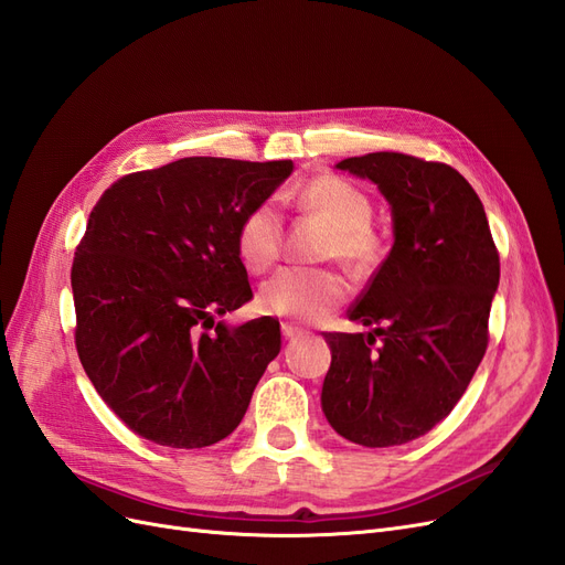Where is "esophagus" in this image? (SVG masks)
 Returning <instances> with one entry per match:
<instances>
[{
    "label": "esophagus",
    "instance_id": "esophagus-1",
    "mask_svg": "<svg viewBox=\"0 0 565 565\" xmlns=\"http://www.w3.org/2000/svg\"><path fill=\"white\" fill-rule=\"evenodd\" d=\"M303 332L299 330V328H295L292 322H282V337L285 339H297V337H301Z\"/></svg>",
    "mask_w": 565,
    "mask_h": 565
}]
</instances>
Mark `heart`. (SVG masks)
<instances>
[{"instance_id": "heart-1", "label": "heart", "mask_w": 565, "mask_h": 565, "mask_svg": "<svg viewBox=\"0 0 565 565\" xmlns=\"http://www.w3.org/2000/svg\"><path fill=\"white\" fill-rule=\"evenodd\" d=\"M301 207L330 226L322 259H337L355 276H367L382 259V237L372 228V200L355 183L324 174L306 183ZM285 221L276 202H259L237 228V256L249 273H266L280 259ZM347 280L332 268H285L264 282L259 309L299 322L322 320L347 299Z\"/></svg>"}]
</instances>
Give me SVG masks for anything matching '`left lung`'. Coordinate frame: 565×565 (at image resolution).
<instances>
[{
    "label": "left lung",
    "instance_id": "1",
    "mask_svg": "<svg viewBox=\"0 0 565 565\" xmlns=\"http://www.w3.org/2000/svg\"><path fill=\"white\" fill-rule=\"evenodd\" d=\"M337 169L377 183L396 241L349 309L372 330L324 332L322 413L358 446H403L452 413L481 365L500 254L483 202L450 164L367 152Z\"/></svg>",
    "mask_w": 565,
    "mask_h": 565
}]
</instances>
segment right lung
Listing matches in <instances>:
<instances>
[{
    "label": "right lung",
    "instance_id": "1",
    "mask_svg": "<svg viewBox=\"0 0 565 565\" xmlns=\"http://www.w3.org/2000/svg\"><path fill=\"white\" fill-rule=\"evenodd\" d=\"M292 160L183 158L115 181L73 259L75 347L98 396L134 434L207 448L235 431L280 322L216 316L252 299L237 228Z\"/></svg>",
    "mask_w": 565,
    "mask_h": 565
}]
</instances>
